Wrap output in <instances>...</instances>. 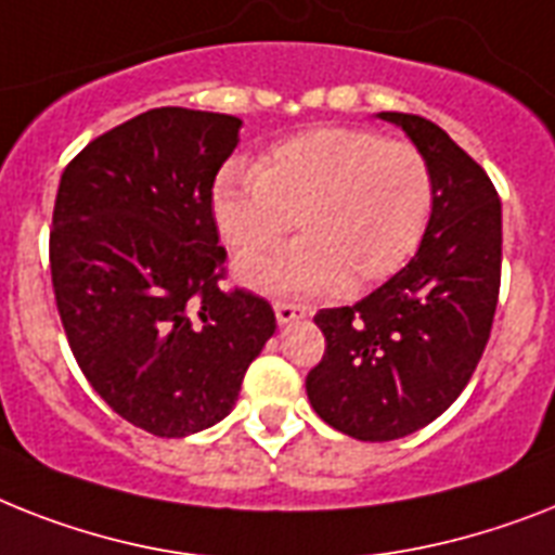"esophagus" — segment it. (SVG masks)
Here are the masks:
<instances>
[{"label":"esophagus","mask_w":555,"mask_h":555,"mask_svg":"<svg viewBox=\"0 0 555 555\" xmlns=\"http://www.w3.org/2000/svg\"><path fill=\"white\" fill-rule=\"evenodd\" d=\"M273 310H276V322L279 324L299 322V319L308 317V310L301 308V305H291V301H276V305H273Z\"/></svg>","instance_id":"34e87169"}]
</instances>
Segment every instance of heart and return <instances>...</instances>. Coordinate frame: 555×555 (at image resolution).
I'll return each instance as SVG.
<instances>
[{
    "mask_svg": "<svg viewBox=\"0 0 555 555\" xmlns=\"http://www.w3.org/2000/svg\"><path fill=\"white\" fill-rule=\"evenodd\" d=\"M436 182L416 145L367 128L305 130L245 168L219 170L210 210L236 254H259L291 231L293 245L238 262L247 285L291 296L359 293L410 262L434 216Z\"/></svg>",
    "mask_w": 555,
    "mask_h": 555,
    "instance_id": "b5f03b06",
    "label": "heart"
}]
</instances>
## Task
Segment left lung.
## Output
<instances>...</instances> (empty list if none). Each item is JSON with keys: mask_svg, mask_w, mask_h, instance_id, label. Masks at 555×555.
Segmentation results:
<instances>
[{"mask_svg": "<svg viewBox=\"0 0 555 555\" xmlns=\"http://www.w3.org/2000/svg\"><path fill=\"white\" fill-rule=\"evenodd\" d=\"M425 153L436 202L416 256L353 308L319 310L322 362L305 387L319 416L362 441L430 425L470 382L496 317L502 202L479 162L425 116L379 114Z\"/></svg>", "mask_w": 555, "mask_h": 555, "instance_id": "left-lung-1", "label": "left lung"}]
</instances>
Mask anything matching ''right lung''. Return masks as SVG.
<instances>
[{
	"mask_svg": "<svg viewBox=\"0 0 555 555\" xmlns=\"http://www.w3.org/2000/svg\"><path fill=\"white\" fill-rule=\"evenodd\" d=\"M242 119L153 107L59 179L51 279L67 345L121 418L162 439L222 422L276 331L270 301L224 291L210 191Z\"/></svg>",
	"mask_w": 555,
	"mask_h": 555,
	"instance_id": "obj_1",
	"label": "right lung"
}]
</instances>
